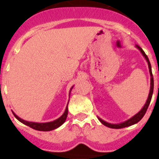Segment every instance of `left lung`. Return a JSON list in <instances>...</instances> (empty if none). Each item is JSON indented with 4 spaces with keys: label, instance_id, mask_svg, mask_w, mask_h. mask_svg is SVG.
Listing matches in <instances>:
<instances>
[{
    "label": "left lung",
    "instance_id": "8db88e82",
    "mask_svg": "<svg viewBox=\"0 0 159 159\" xmlns=\"http://www.w3.org/2000/svg\"><path fill=\"white\" fill-rule=\"evenodd\" d=\"M136 48H137L141 53L143 54V56L145 57L146 60L147 61V64H148V67H149V71H150V75H151V88H150V92H149V95H148V98H147V100L146 102L145 105L143 106V107L142 108L141 111L138 112L136 115H134L133 117H131L130 119H127L126 121L123 122V123H117V124H113V123H107V122L104 121V120H102V119H100L99 117H98L99 121L102 123V124L106 126L107 127H110V128H114V129H120V128H123V127H130L131 125H134L135 123H137L138 122H139L143 117L145 115L146 111H147V108H148L149 105H150V102H151V98H152V95H153V92H154V78H153V75H152V71H151V63L149 61V59L147 57V56L146 55V53L144 52L143 49L139 47V45H136Z\"/></svg>",
    "mask_w": 159,
    "mask_h": 159
}]
</instances>
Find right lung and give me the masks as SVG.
Here are the masks:
<instances>
[{
	"label": "right lung",
	"instance_id": "obj_1",
	"mask_svg": "<svg viewBox=\"0 0 159 159\" xmlns=\"http://www.w3.org/2000/svg\"><path fill=\"white\" fill-rule=\"evenodd\" d=\"M73 88V86L71 87V88L70 89V92H71V89ZM69 92V95H70ZM69 102V100H68ZM67 105H68V102H67ZM67 105L66 107V109L64 111V114L62 116H60V118H58L57 119L54 120V121L48 122V123H34V122H29L26 121V120H24V119H20V117H18L16 114L12 111V114L14 115V116L16 118V119H18L20 123H24L25 125L28 126V127H30L31 128L34 129L36 130H40V131H49V130H52L58 128L59 127H60L63 123L65 122L66 119H67V112H68V109H67Z\"/></svg>",
	"mask_w": 159,
	"mask_h": 159
}]
</instances>
